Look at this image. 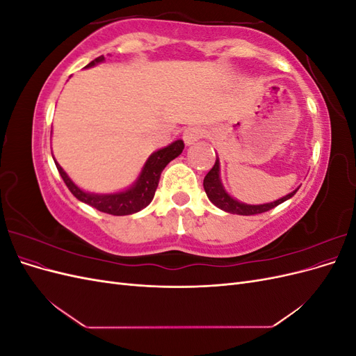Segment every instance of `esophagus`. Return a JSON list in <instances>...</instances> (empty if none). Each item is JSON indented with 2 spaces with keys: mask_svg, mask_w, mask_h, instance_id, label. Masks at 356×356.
Returning <instances> with one entry per match:
<instances>
[{
  "mask_svg": "<svg viewBox=\"0 0 356 356\" xmlns=\"http://www.w3.org/2000/svg\"><path fill=\"white\" fill-rule=\"evenodd\" d=\"M204 135V129L200 126H190L187 129H184V132H182V139H184V143L187 145L195 144L196 141Z\"/></svg>",
  "mask_w": 356,
  "mask_h": 356,
  "instance_id": "34e87169",
  "label": "esophagus"
}]
</instances>
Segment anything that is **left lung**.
<instances>
[{"mask_svg": "<svg viewBox=\"0 0 356 356\" xmlns=\"http://www.w3.org/2000/svg\"><path fill=\"white\" fill-rule=\"evenodd\" d=\"M203 188L207 191V196L208 199L215 204V207H218L220 209L225 211V212H230V213H238V215H257V213H263L270 211L273 208H276L277 204H281L282 202L288 200L289 197H293L297 190H294L293 193H289L285 197L279 199L276 202L272 203H264V204H245L241 203L238 200H234L233 197H230L225 190L221 186V181H220V161L217 159L215 161L213 168L208 172L207 177L203 179Z\"/></svg>", "mask_w": 356, "mask_h": 356, "instance_id": "left-lung-1", "label": "left lung"}]
</instances>
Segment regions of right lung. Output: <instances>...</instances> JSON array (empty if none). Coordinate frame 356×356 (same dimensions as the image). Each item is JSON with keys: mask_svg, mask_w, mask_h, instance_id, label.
<instances>
[{"mask_svg": "<svg viewBox=\"0 0 356 356\" xmlns=\"http://www.w3.org/2000/svg\"><path fill=\"white\" fill-rule=\"evenodd\" d=\"M102 60H104V56L96 58L89 63L88 68L93 67L95 63H99ZM182 149H184V143H182L181 139H178V141L172 143L166 148H161L159 152L153 153L147 160V163L141 172V175H139L136 184L126 191L115 193V195H90V193H86L80 190L68 178V175L63 172V169L59 166L58 161H55V165L59 170L63 182H65L70 191L79 200L90 204V207L95 209L110 213V215H131L148 207V203L154 197L161 170L166 168V165L170 160L178 157L182 153Z\"/></svg>", "mask_w": 356, "mask_h": 356, "instance_id": "obj_1", "label": "right lung"}]
</instances>
